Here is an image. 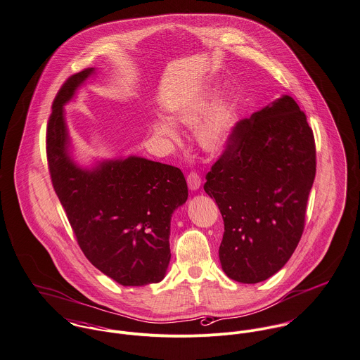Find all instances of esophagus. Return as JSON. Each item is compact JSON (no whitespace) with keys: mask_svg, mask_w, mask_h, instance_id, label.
<instances>
[{"mask_svg":"<svg viewBox=\"0 0 360 360\" xmlns=\"http://www.w3.org/2000/svg\"><path fill=\"white\" fill-rule=\"evenodd\" d=\"M186 181H188V186L191 191H198L202 185V179L200 176L196 174V172H191L188 176H186Z\"/></svg>","mask_w":360,"mask_h":360,"instance_id":"esophagus-1","label":"esophagus"}]
</instances>
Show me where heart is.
Here are the masks:
<instances>
[{
    "instance_id": "obj_1",
    "label": "heart",
    "mask_w": 360,
    "mask_h": 360,
    "mask_svg": "<svg viewBox=\"0 0 360 360\" xmlns=\"http://www.w3.org/2000/svg\"><path fill=\"white\" fill-rule=\"evenodd\" d=\"M217 86L209 85L185 103L179 105L169 116L175 123L196 127V143L207 154H223L234 139L240 122L238 103L233 98L217 101ZM168 119H155L153 130L155 134L176 141L179 133Z\"/></svg>"
}]
</instances>
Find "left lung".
I'll return each mask as SVG.
<instances>
[{"label": "left lung", "mask_w": 360, "mask_h": 360, "mask_svg": "<svg viewBox=\"0 0 360 360\" xmlns=\"http://www.w3.org/2000/svg\"><path fill=\"white\" fill-rule=\"evenodd\" d=\"M314 178L313 130L292 96L238 122L205 184L224 220L219 258L230 279L258 283L286 265L304 230Z\"/></svg>", "instance_id": "8db88e82"}]
</instances>
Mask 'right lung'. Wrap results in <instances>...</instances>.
Instances as JSON below:
<instances>
[{
  "mask_svg": "<svg viewBox=\"0 0 360 360\" xmlns=\"http://www.w3.org/2000/svg\"><path fill=\"white\" fill-rule=\"evenodd\" d=\"M96 72L71 75L58 91L47 124V161L54 191L88 261L122 286L164 279L174 212L188 200L176 167L129 155L79 165L72 155L64 106Z\"/></svg>",
  "mask_w": 360,
  "mask_h": 360,
  "instance_id": "1",
  "label": "right lung"
}]
</instances>
